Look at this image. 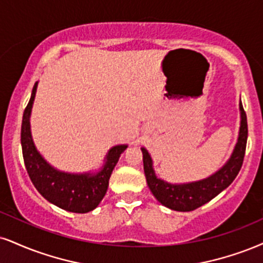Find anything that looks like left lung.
<instances>
[{"label": "left lung", "mask_w": 263, "mask_h": 263, "mask_svg": "<svg viewBox=\"0 0 263 263\" xmlns=\"http://www.w3.org/2000/svg\"><path fill=\"white\" fill-rule=\"evenodd\" d=\"M240 111H241V125H240L239 140L232 158L219 172L201 181L183 183V185H172L158 179L152 167L151 156L148 154L147 149L142 148L145 180L152 194L160 203L174 211H194L210 202L234 181L242 166L246 142H248V119H246V112L241 103H240Z\"/></svg>", "instance_id": "1"}]
</instances>
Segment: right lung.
Wrapping results in <instances>:
<instances>
[{
	"label": "right lung",
	"instance_id": "right-lung-1",
	"mask_svg": "<svg viewBox=\"0 0 263 263\" xmlns=\"http://www.w3.org/2000/svg\"><path fill=\"white\" fill-rule=\"evenodd\" d=\"M36 85L37 83L34 84L30 100L24 110L21 129L22 152L28 175L39 194L62 210L73 213L93 211L105 196L114 167L127 145L111 148L107 154L106 164L97 175H72L53 169L37 153L30 136L29 116Z\"/></svg>",
	"mask_w": 263,
	"mask_h": 263
}]
</instances>
